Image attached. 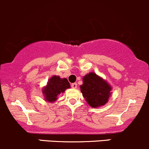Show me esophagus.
I'll return each instance as SVG.
<instances>
[{
  "mask_svg": "<svg viewBox=\"0 0 149 149\" xmlns=\"http://www.w3.org/2000/svg\"><path fill=\"white\" fill-rule=\"evenodd\" d=\"M71 87H72L73 89H75V88H77V84L76 83V82H74V83H72L71 85Z\"/></svg>",
  "mask_w": 149,
  "mask_h": 149,
  "instance_id": "34e87169",
  "label": "esophagus"
}]
</instances>
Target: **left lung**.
Instances as JSON below:
<instances>
[{
	"label": "left lung",
	"mask_w": 149,
	"mask_h": 149,
	"mask_svg": "<svg viewBox=\"0 0 149 149\" xmlns=\"http://www.w3.org/2000/svg\"><path fill=\"white\" fill-rule=\"evenodd\" d=\"M82 81L81 93L90 106L97 108L108 102L112 88L106 81L94 72L86 74Z\"/></svg>",
	"instance_id": "obj_1"
}]
</instances>
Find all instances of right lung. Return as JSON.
<instances>
[{"mask_svg": "<svg viewBox=\"0 0 149 149\" xmlns=\"http://www.w3.org/2000/svg\"><path fill=\"white\" fill-rule=\"evenodd\" d=\"M70 87V82L66 78L62 79L60 77L54 75L49 79L47 86L42 89V93L46 100L53 102L57 100V96L60 93Z\"/></svg>", "mask_w": 149, "mask_h": 149, "instance_id": "right-lung-1", "label": "right lung"}]
</instances>
